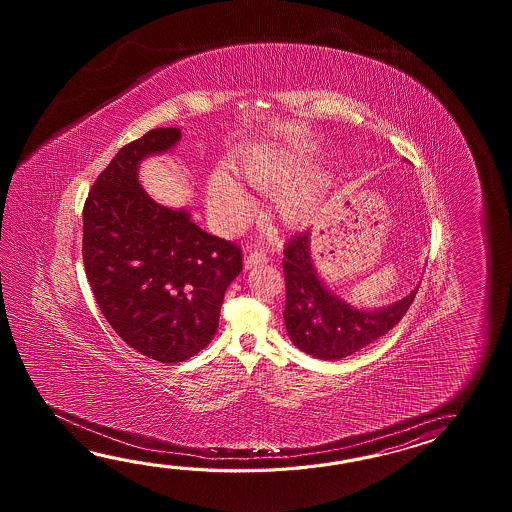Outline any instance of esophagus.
Instances as JSON below:
<instances>
[{"label": "esophagus", "mask_w": 512, "mask_h": 512, "mask_svg": "<svg viewBox=\"0 0 512 512\" xmlns=\"http://www.w3.org/2000/svg\"><path fill=\"white\" fill-rule=\"evenodd\" d=\"M269 261V254L265 251H251L245 258V265L247 269L254 267V265H260V263H267Z\"/></svg>", "instance_id": "esophagus-1"}]
</instances>
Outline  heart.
<instances>
[{
    "instance_id": "obj_1",
    "label": "heart",
    "mask_w": 512,
    "mask_h": 512,
    "mask_svg": "<svg viewBox=\"0 0 512 512\" xmlns=\"http://www.w3.org/2000/svg\"><path fill=\"white\" fill-rule=\"evenodd\" d=\"M304 155L282 148H263L252 153L238 168V174L260 190H272L276 186L291 181L304 166ZM208 201L219 218L227 223H236L249 210V196L230 175L218 172L208 183ZM315 207V197L311 186L296 183L282 188L274 197V210L278 218L287 225L304 223Z\"/></svg>"
}]
</instances>
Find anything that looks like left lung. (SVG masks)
I'll return each mask as SVG.
<instances>
[{
	"label": "left lung",
	"instance_id": "1",
	"mask_svg": "<svg viewBox=\"0 0 512 512\" xmlns=\"http://www.w3.org/2000/svg\"><path fill=\"white\" fill-rule=\"evenodd\" d=\"M309 232L285 243L283 320L296 348L316 359L337 360L384 337L406 315L417 289L395 304L360 311L331 293L316 274Z\"/></svg>",
	"mask_w": 512,
	"mask_h": 512
}]
</instances>
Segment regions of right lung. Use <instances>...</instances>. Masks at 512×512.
<instances>
[{"label":"right lung","mask_w":512,"mask_h":512,"mask_svg":"<svg viewBox=\"0 0 512 512\" xmlns=\"http://www.w3.org/2000/svg\"><path fill=\"white\" fill-rule=\"evenodd\" d=\"M179 139V128H157L122 146L84 205L82 258L102 315L130 348L166 364L207 348L243 269L238 243L199 229L186 210L155 203L139 185L142 159Z\"/></svg>","instance_id":"add662e5"}]
</instances>
